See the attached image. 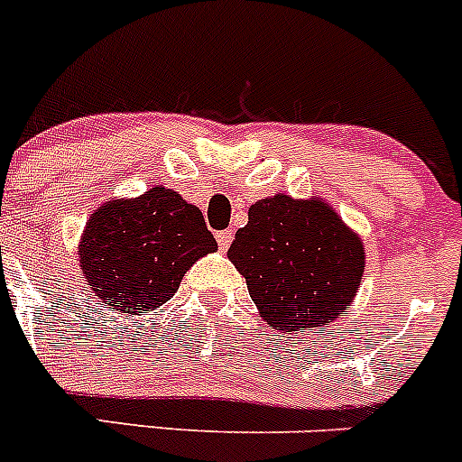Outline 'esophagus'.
I'll list each match as a JSON object with an SVG mask.
<instances>
[{
  "label": "esophagus",
  "mask_w": 462,
  "mask_h": 462,
  "mask_svg": "<svg viewBox=\"0 0 462 462\" xmlns=\"http://www.w3.org/2000/svg\"><path fill=\"white\" fill-rule=\"evenodd\" d=\"M215 238H217V245H219V252H226L228 249V245H231V240H234V234H231V231H217V234H215Z\"/></svg>",
  "instance_id": "esophagus-1"
}]
</instances>
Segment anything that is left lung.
Here are the masks:
<instances>
[{
  "label": "left lung",
  "mask_w": 462,
  "mask_h": 462,
  "mask_svg": "<svg viewBox=\"0 0 462 462\" xmlns=\"http://www.w3.org/2000/svg\"><path fill=\"white\" fill-rule=\"evenodd\" d=\"M228 261L276 331H313L345 313L358 292L365 249L322 199L274 195L249 208Z\"/></svg>",
  "instance_id": "1"
}]
</instances>
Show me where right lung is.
Segmentation results:
<instances>
[{"label":"right lung","instance_id":"1","mask_svg":"<svg viewBox=\"0 0 462 462\" xmlns=\"http://www.w3.org/2000/svg\"><path fill=\"white\" fill-rule=\"evenodd\" d=\"M215 249L201 210L156 186L135 199L99 206L86 224L79 258L97 300L135 315L170 301L183 274Z\"/></svg>","mask_w":462,"mask_h":462}]
</instances>
